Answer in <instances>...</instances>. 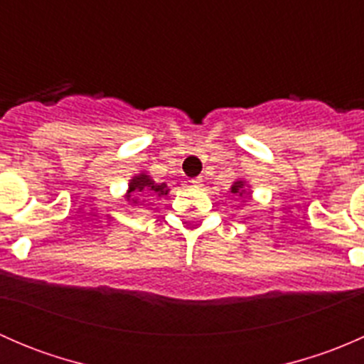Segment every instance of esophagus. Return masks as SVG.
I'll return each mask as SVG.
<instances>
[{
	"label": "esophagus",
	"mask_w": 364,
	"mask_h": 364,
	"mask_svg": "<svg viewBox=\"0 0 364 364\" xmlns=\"http://www.w3.org/2000/svg\"><path fill=\"white\" fill-rule=\"evenodd\" d=\"M190 183H192V186H196V188H199V186H203L204 179H203V178H200V176H199V178H193V179H192V181H190Z\"/></svg>",
	"instance_id": "obj_1"
}]
</instances>
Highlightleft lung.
Returning a JSON list of instances; mask_svg holds the SVG:
<instances>
[{
  "label": "left lung",
  "mask_w": 364,
  "mask_h": 364,
  "mask_svg": "<svg viewBox=\"0 0 364 364\" xmlns=\"http://www.w3.org/2000/svg\"><path fill=\"white\" fill-rule=\"evenodd\" d=\"M241 188H243V183L237 181V183H234V186L230 190H232V193H240V196H243L245 190H241Z\"/></svg>",
  "instance_id": "1"
}]
</instances>
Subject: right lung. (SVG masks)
I'll use <instances>...</instances> for the list:
<instances>
[{
  "mask_svg": "<svg viewBox=\"0 0 364 364\" xmlns=\"http://www.w3.org/2000/svg\"><path fill=\"white\" fill-rule=\"evenodd\" d=\"M167 185L161 183V185H156L153 183L148 176L141 174L137 178L132 179L130 183V193L132 196H139V197H148V199H153L155 196H164L167 193Z\"/></svg>",
  "mask_w": 364,
  "mask_h": 364,
  "instance_id": "right-lung-1",
  "label": "right lung"
}]
</instances>
